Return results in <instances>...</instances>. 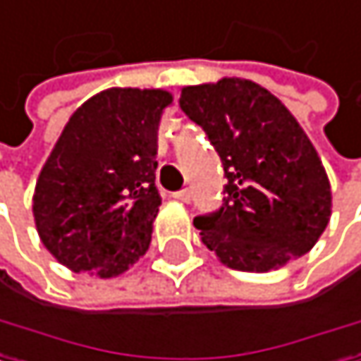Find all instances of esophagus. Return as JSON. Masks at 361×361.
I'll return each instance as SVG.
<instances>
[{
    "mask_svg": "<svg viewBox=\"0 0 361 361\" xmlns=\"http://www.w3.org/2000/svg\"><path fill=\"white\" fill-rule=\"evenodd\" d=\"M176 200H180V202H189L191 200V191L189 189H180V191H176V193H172Z\"/></svg>",
    "mask_w": 361,
    "mask_h": 361,
    "instance_id": "1",
    "label": "esophagus"
}]
</instances>
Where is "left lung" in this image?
<instances>
[{
  "label": "left lung",
  "instance_id": "8db88e82",
  "mask_svg": "<svg viewBox=\"0 0 361 361\" xmlns=\"http://www.w3.org/2000/svg\"><path fill=\"white\" fill-rule=\"evenodd\" d=\"M180 109L217 150L224 204L193 219L202 243L239 271H269L310 252L331 215L321 159L295 116L269 90L226 77L187 85Z\"/></svg>",
  "mask_w": 361,
  "mask_h": 361
}]
</instances>
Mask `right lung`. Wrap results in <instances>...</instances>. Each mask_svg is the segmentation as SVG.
Returning <instances> with one entry per match:
<instances>
[{"label":"right lung","mask_w":361,"mask_h":361,"mask_svg":"<svg viewBox=\"0 0 361 361\" xmlns=\"http://www.w3.org/2000/svg\"><path fill=\"white\" fill-rule=\"evenodd\" d=\"M166 90L109 87L66 122L40 170L34 221L44 247L75 274L114 278L146 254L161 195L157 131Z\"/></svg>","instance_id":"obj_1"}]
</instances>
